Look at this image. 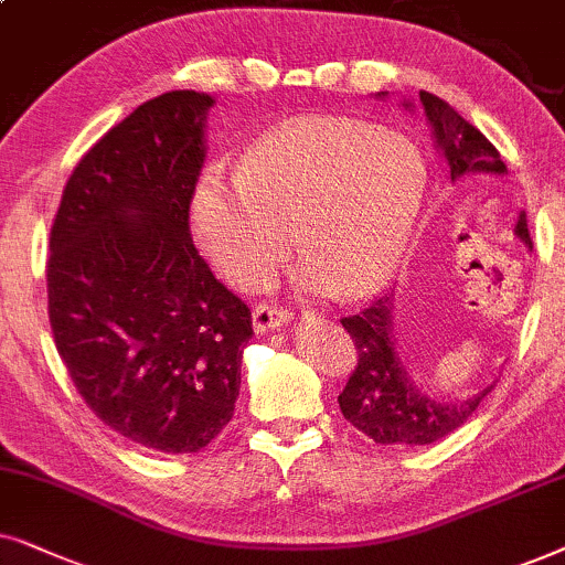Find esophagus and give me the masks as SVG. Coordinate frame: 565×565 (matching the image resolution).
Returning a JSON list of instances; mask_svg holds the SVG:
<instances>
[{"label":"esophagus","instance_id":"esophagus-1","mask_svg":"<svg viewBox=\"0 0 565 565\" xmlns=\"http://www.w3.org/2000/svg\"><path fill=\"white\" fill-rule=\"evenodd\" d=\"M289 320L291 315L287 310H278V307H270V305H255L253 310V328L258 330V333L287 326Z\"/></svg>","mask_w":565,"mask_h":565}]
</instances>
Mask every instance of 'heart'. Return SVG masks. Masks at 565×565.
I'll use <instances>...</instances> for the list:
<instances>
[{"label":"heart","mask_w":565,"mask_h":565,"mask_svg":"<svg viewBox=\"0 0 565 565\" xmlns=\"http://www.w3.org/2000/svg\"><path fill=\"white\" fill-rule=\"evenodd\" d=\"M418 147L359 120L307 118L247 149L237 178L209 170L191 201V232L239 289L270 281L289 230L312 289L361 297L401 266L426 199Z\"/></svg>","instance_id":"obj_1"}]
</instances>
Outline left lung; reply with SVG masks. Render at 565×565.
Returning a JSON list of instances; mask_svg holds the SVG:
<instances>
[{"mask_svg":"<svg viewBox=\"0 0 565 565\" xmlns=\"http://www.w3.org/2000/svg\"><path fill=\"white\" fill-rule=\"evenodd\" d=\"M418 97L452 180L472 175V172H493V175L507 172L499 149L476 126L468 124L452 105L426 89H420ZM514 235L532 247L524 214H519ZM341 322L345 333L356 343V366H353L343 393L338 395V405H341L343 418L377 445H434L452 434L455 428H460L493 390L491 385L468 401L447 403L436 401L413 385L395 349L393 297L385 295L374 299L364 312L351 315Z\"/></svg>","mask_w":565,"mask_h":565,"instance_id":"1","label":"left lung"}]
</instances>
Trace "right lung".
I'll use <instances>...</instances> for the list:
<instances>
[{
  "instance_id": "right-lung-1",
  "label": "right lung",
  "mask_w": 565,
  "mask_h": 565,
  "mask_svg": "<svg viewBox=\"0 0 565 565\" xmlns=\"http://www.w3.org/2000/svg\"><path fill=\"white\" fill-rule=\"evenodd\" d=\"M212 95L172 89L66 180L49 239V320L87 408L152 452H199L235 413L253 318L195 250L188 212Z\"/></svg>"
}]
</instances>
